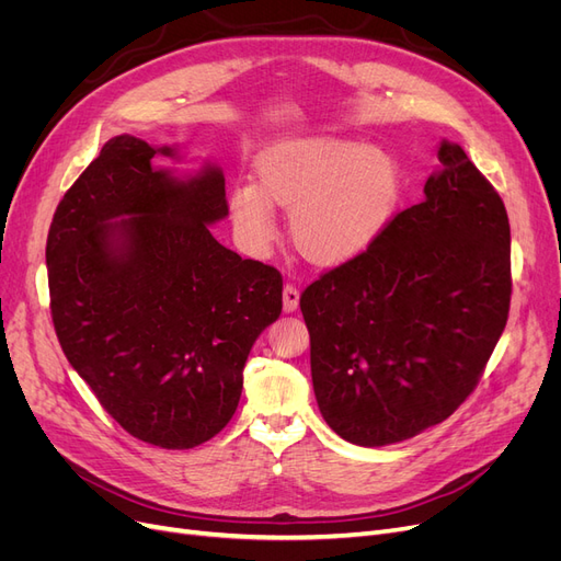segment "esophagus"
<instances>
[{
	"instance_id": "1",
	"label": "esophagus",
	"mask_w": 561,
	"mask_h": 561,
	"mask_svg": "<svg viewBox=\"0 0 561 561\" xmlns=\"http://www.w3.org/2000/svg\"><path fill=\"white\" fill-rule=\"evenodd\" d=\"M282 300H284V312H296L298 309V302H300V291L298 286L286 282L284 284V294H282Z\"/></svg>"
}]
</instances>
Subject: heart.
I'll return each instance as SVG.
<instances>
[{
	"label": "heart",
	"mask_w": 561,
	"mask_h": 561,
	"mask_svg": "<svg viewBox=\"0 0 561 561\" xmlns=\"http://www.w3.org/2000/svg\"><path fill=\"white\" fill-rule=\"evenodd\" d=\"M402 201L400 163L351 140L288 145L259 165V186L231 194L238 233L263 247L275 236L273 205L291 210V238L321 265H340L375 244Z\"/></svg>",
	"instance_id": "1"
}]
</instances>
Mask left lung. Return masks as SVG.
Returning <instances> with one entry per match:
<instances>
[{"label": "left lung", "mask_w": 561, "mask_h": 561, "mask_svg": "<svg viewBox=\"0 0 561 561\" xmlns=\"http://www.w3.org/2000/svg\"><path fill=\"white\" fill-rule=\"evenodd\" d=\"M425 201L300 296L321 416L342 439L386 446L446 421L483 377L511 307L504 201L444 140Z\"/></svg>", "instance_id": "obj_1"}]
</instances>
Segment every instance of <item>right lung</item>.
Wrapping results in <instances>:
<instances>
[{"instance_id":"right-lung-1","label":"right lung","mask_w":561,"mask_h":561,"mask_svg":"<svg viewBox=\"0 0 561 561\" xmlns=\"http://www.w3.org/2000/svg\"><path fill=\"white\" fill-rule=\"evenodd\" d=\"M129 134L59 201L46 244L50 314L67 360L131 437L194 448L233 419L242 369L282 314V275L210 226L228 215L217 165L190 180Z\"/></svg>"}]
</instances>
